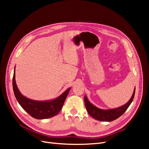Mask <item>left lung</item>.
<instances>
[{"instance_id": "obj_1", "label": "left lung", "mask_w": 149, "mask_h": 149, "mask_svg": "<svg viewBox=\"0 0 149 149\" xmlns=\"http://www.w3.org/2000/svg\"><path fill=\"white\" fill-rule=\"evenodd\" d=\"M135 91H136V88L134 89V91L133 92V94L131 98L130 99L129 101L126 103L125 105L120 107L111 109H100V108H98L92 104L88 101L87 97L84 96V103L86 109L89 114L91 116L92 118L96 120L107 122L114 120L116 119L119 118V117L123 115L125 112V111L127 109V108L129 107V106H130V104H131L134 100Z\"/></svg>"}]
</instances>
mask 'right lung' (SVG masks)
I'll list each match as a JSON object with an SVG mask.
<instances>
[{
    "mask_svg": "<svg viewBox=\"0 0 149 149\" xmlns=\"http://www.w3.org/2000/svg\"><path fill=\"white\" fill-rule=\"evenodd\" d=\"M12 84L13 93L18 102L28 114L37 119L49 118L59 113L71 89L70 88L66 89L60 96L51 101H39L30 100L22 95L18 89L15 82V69L13 72Z\"/></svg>",
    "mask_w": 149,
    "mask_h": 149,
    "instance_id": "right-lung-1",
    "label": "right lung"
}]
</instances>
